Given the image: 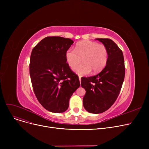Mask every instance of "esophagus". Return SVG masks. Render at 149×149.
Segmentation results:
<instances>
[{
  "label": "esophagus",
  "mask_w": 149,
  "mask_h": 149,
  "mask_svg": "<svg viewBox=\"0 0 149 149\" xmlns=\"http://www.w3.org/2000/svg\"><path fill=\"white\" fill-rule=\"evenodd\" d=\"M81 76H79V80H80V82H81Z\"/></svg>",
  "instance_id": "34e87169"
}]
</instances>
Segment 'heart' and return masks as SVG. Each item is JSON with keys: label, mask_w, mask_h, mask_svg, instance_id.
Segmentation results:
<instances>
[{"label": "heart", "mask_w": 149, "mask_h": 149, "mask_svg": "<svg viewBox=\"0 0 149 149\" xmlns=\"http://www.w3.org/2000/svg\"><path fill=\"white\" fill-rule=\"evenodd\" d=\"M66 60L70 68H74L81 61L83 63L76 66L74 70L79 75L91 72L100 71L106 66L108 59L107 49L103 44L84 40L77 43L75 50L68 49L65 54Z\"/></svg>", "instance_id": "b5f03b06"}]
</instances>
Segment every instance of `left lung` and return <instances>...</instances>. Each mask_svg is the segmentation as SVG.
Listing matches in <instances>:
<instances>
[{"label":"left lung","mask_w":149,"mask_h":149,"mask_svg":"<svg viewBox=\"0 0 149 149\" xmlns=\"http://www.w3.org/2000/svg\"><path fill=\"white\" fill-rule=\"evenodd\" d=\"M106 46L108 59L105 68L96 75L81 78L86 90L83 99L84 109L92 113H103L110 108L118 97L125 76L122 51L109 38H96Z\"/></svg>","instance_id":"obj_1"}]
</instances>
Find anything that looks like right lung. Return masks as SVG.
Masks as SVG:
<instances>
[{"mask_svg":"<svg viewBox=\"0 0 149 149\" xmlns=\"http://www.w3.org/2000/svg\"><path fill=\"white\" fill-rule=\"evenodd\" d=\"M74 42L61 37H46L33 49L29 74L39 103L54 113L65 112L70 97L80 86L69 68L65 54Z\"/></svg>","mask_w":149,"mask_h":149,"instance_id":"right-lung-1","label":"right lung"}]
</instances>
